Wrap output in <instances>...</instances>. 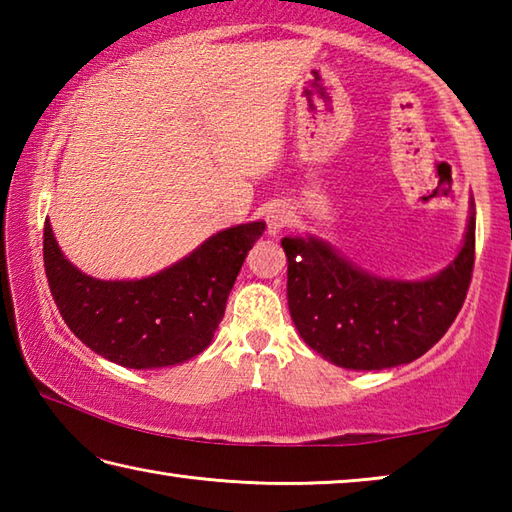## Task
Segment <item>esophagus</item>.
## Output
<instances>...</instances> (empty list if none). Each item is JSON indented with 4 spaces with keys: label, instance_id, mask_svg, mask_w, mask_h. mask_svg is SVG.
<instances>
[{
    "label": "esophagus",
    "instance_id": "34e87169",
    "mask_svg": "<svg viewBox=\"0 0 512 512\" xmlns=\"http://www.w3.org/2000/svg\"><path fill=\"white\" fill-rule=\"evenodd\" d=\"M291 223V210L284 205H275L268 210L266 214V225H268V235H277L282 232L287 225Z\"/></svg>",
    "mask_w": 512,
    "mask_h": 512
}]
</instances>
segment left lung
<instances>
[{
  "instance_id": "left-lung-1",
  "label": "left lung",
  "mask_w": 512,
  "mask_h": 512,
  "mask_svg": "<svg viewBox=\"0 0 512 512\" xmlns=\"http://www.w3.org/2000/svg\"><path fill=\"white\" fill-rule=\"evenodd\" d=\"M282 248L289 311L309 348L343 368H393L431 350L461 311L474 271V212L461 253L422 282L381 280L311 237H284Z\"/></svg>"
}]
</instances>
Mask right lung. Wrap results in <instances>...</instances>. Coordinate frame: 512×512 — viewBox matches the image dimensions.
Here are the masks:
<instances>
[{"label":"right lung","instance_id":"1","mask_svg":"<svg viewBox=\"0 0 512 512\" xmlns=\"http://www.w3.org/2000/svg\"><path fill=\"white\" fill-rule=\"evenodd\" d=\"M266 223H241L144 280L106 282L60 253L45 221V273L67 327L101 357L126 368L176 366L201 354L225 314L241 264Z\"/></svg>","mask_w":512,"mask_h":512}]
</instances>
